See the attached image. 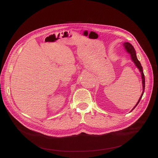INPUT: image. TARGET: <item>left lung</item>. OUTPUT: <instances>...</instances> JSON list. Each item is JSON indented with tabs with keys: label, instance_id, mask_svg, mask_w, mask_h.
I'll return each instance as SVG.
<instances>
[{
	"label": "left lung",
	"instance_id": "obj_1",
	"mask_svg": "<svg viewBox=\"0 0 158 158\" xmlns=\"http://www.w3.org/2000/svg\"><path fill=\"white\" fill-rule=\"evenodd\" d=\"M123 47H125L126 51L130 54L131 55V59L132 60V61L134 62V63L135 64V65L137 66V68L139 69L140 73H141V75H142V86H143V92H142V95H141V97H139V100L137 102V104H136V106L133 107V109L132 110V111L133 110L136 106L138 104V103L139 102L141 98H142L143 95V93H144V91H145V76H144V73H143V68L142 65H141V63L140 62L138 61V60L137 59V57H136V51H135V49L134 48L133 46H132L131 44H129V42H126L123 44Z\"/></svg>",
	"mask_w": 158,
	"mask_h": 158
}]
</instances>
